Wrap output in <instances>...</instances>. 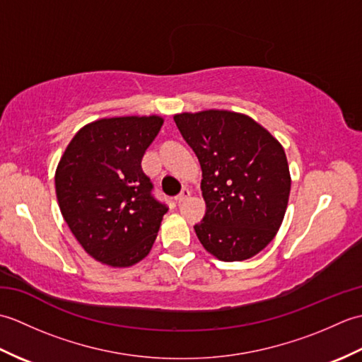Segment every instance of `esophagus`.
Returning <instances> with one entry per match:
<instances>
[{
	"label": "esophagus",
	"instance_id": "1",
	"mask_svg": "<svg viewBox=\"0 0 362 362\" xmlns=\"http://www.w3.org/2000/svg\"><path fill=\"white\" fill-rule=\"evenodd\" d=\"M189 194H191V193H189V189H188V188H183V189H182V193H180L179 196H175V204H179V205H180V204H183V202H185L187 199L189 197Z\"/></svg>",
	"mask_w": 362,
	"mask_h": 362
}]
</instances>
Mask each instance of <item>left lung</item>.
I'll return each mask as SVG.
<instances>
[{"mask_svg": "<svg viewBox=\"0 0 362 362\" xmlns=\"http://www.w3.org/2000/svg\"><path fill=\"white\" fill-rule=\"evenodd\" d=\"M174 121L202 168L206 211L194 226L199 241L221 261L257 255L286 213L291 175L283 146L243 113L185 112Z\"/></svg>", "mask_w": 362, "mask_h": 362, "instance_id": "obj_1", "label": "left lung"}]
</instances>
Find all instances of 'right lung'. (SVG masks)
Segmentation results:
<instances>
[{"label": "right lung", "mask_w": 362, "mask_h": 362, "mask_svg": "<svg viewBox=\"0 0 362 362\" xmlns=\"http://www.w3.org/2000/svg\"><path fill=\"white\" fill-rule=\"evenodd\" d=\"M163 118H103L83 126L56 169V194L71 233L90 257L129 267L152 249L168 211L141 169Z\"/></svg>", "instance_id": "add662e5"}]
</instances>
